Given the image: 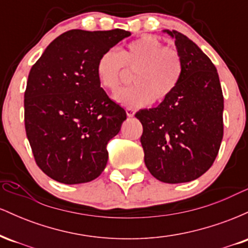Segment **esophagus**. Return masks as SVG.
<instances>
[{
	"mask_svg": "<svg viewBox=\"0 0 248 248\" xmlns=\"http://www.w3.org/2000/svg\"><path fill=\"white\" fill-rule=\"evenodd\" d=\"M126 113L129 118H133V116L135 115V110H134L133 108H126Z\"/></svg>",
	"mask_w": 248,
	"mask_h": 248,
	"instance_id": "obj_1",
	"label": "esophagus"
}]
</instances>
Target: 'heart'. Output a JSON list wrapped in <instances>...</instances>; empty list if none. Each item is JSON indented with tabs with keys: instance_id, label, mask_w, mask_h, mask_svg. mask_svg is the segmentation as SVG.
Masks as SVG:
<instances>
[{
	"instance_id": "b5f03b06",
	"label": "heart",
	"mask_w": 248,
	"mask_h": 248,
	"mask_svg": "<svg viewBox=\"0 0 248 248\" xmlns=\"http://www.w3.org/2000/svg\"><path fill=\"white\" fill-rule=\"evenodd\" d=\"M96 77L106 91L115 92L133 72L135 85L119 91L115 100L128 108H140L150 102L170 98L181 82L184 62L176 49L164 46L157 37L144 35L124 49L107 50L96 62Z\"/></svg>"
}]
</instances>
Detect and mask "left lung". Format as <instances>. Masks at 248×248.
Returning <instances> with one entry per match:
<instances>
[{
  "label": "left lung",
  "instance_id": "8db88e82",
  "mask_svg": "<svg viewBox=\"0 0 248 248\" xmlns=\"http://www.w3.org/2000/svg\"><path fill=\"white\" fill-rule=\"evenodd\" d=\"M184 62L181 82L157 107L135 116L143 126L144 163L164 183L201 177L217 157L224 135V96L217 69L192 41L166 30Z\"/></svg>",
  "mask_w": 248,
  "mask_h": 248
}]
</instances>
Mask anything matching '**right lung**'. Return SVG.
<instances>
[{"label": "right lung", "instance_id": "obj_1", "mask_svg": "<svg viewBox=\"0 0 248 248\" xmlns=\"http://www.w3.org/2000/svg\"><path fill=\"white\" fill-rule=\"evenodd\" d=\"M128 36L122 29L66 31L31 67L25 132L36 164L57 182L87 183L106 167L107 143L127 114L100 87L96 62Z\"/></svg>", "mask_w": 248, "mask_h": 248}]
</instances>
